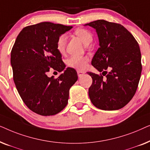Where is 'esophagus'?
<instances>
[{
	"label": "esophagus",
	"instance_id": "1",
	"mask_svg": "<svg viewBox=\"0 0 150 150\" xmlns=\"http://www.w3.org/2000/svg\"><path fill=\"white\" fill-rule=\"evenodd\" d=\"M77 74H78V76H79V77H81L82 76H83L84 74H85V71H81V70H78Z\"/></svg>",
	"mask_w": 150,
	"mask_h": 150
}]
</instances>
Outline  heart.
Returning <instances> with one entry per match:
<instances>
[{
    "instance_id": "obj_1",
    "label": "heart",
    "mask_w": 150,
    "mask_h": 150,
    "mask_svg": "<svg viewBox=\"0 0 150 150\" xmlns=\"http://www.w3.org/2000/svg\"><path fill=\"white\" fill-rule=\"evenodd\" d=\"M74 33L81 39L85 44H89L92 41L91 33L86 28H79L75 30ZM66 45V35L62 34L59 37L57 41V49L60 53H63ZM89 59L87 56H76L72 55L69 57L66 61V64L68 67L76 69H83L87 67Z\"/></svg>"
}]
</instances>
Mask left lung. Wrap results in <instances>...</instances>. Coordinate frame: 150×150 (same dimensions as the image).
Masks as SVG:
<instances>
[{"mask_svg":"<svg viewBox=\"0 0 150 150\" xmlns=\"http://www.w3.org/2000/svg\"><path fill=\"white\" fill-rule=\"evenodd\" d=\"M85 25L94 28L100 48L91 65L101 74L87 72L93 82L89 89L96 107L105 110L120 109L132 100L138 87L142 65L138 42L122 24L98 20ZM110 69L108 73L106 71Z\"/></svg>","mask_w":150,"mask_h":150,"instance_id":"1","label":"left lung"}]
</instances>
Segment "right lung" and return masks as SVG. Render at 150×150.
<instances>
[{
    "mask_svg": "<svg viewBox=\"0 0 150 150\" xmlns=\"http://www.w3.org/2000/svg\"><path fill=\"white\" fill-rule=\"evenodd\" d=\"M72 26L44 22L24 27L11 52L16 89L26 106L43 116L54 115L67 106L70 87L78 80L76 71L67 67L55 79L50 67L59 72L65 65L57 49V39Z\"/></svg>",
    "mask_w": 150,
    "mask_h": 150,
    "instance_id": "1",
    "label": "right lung"
}]
</instances>
